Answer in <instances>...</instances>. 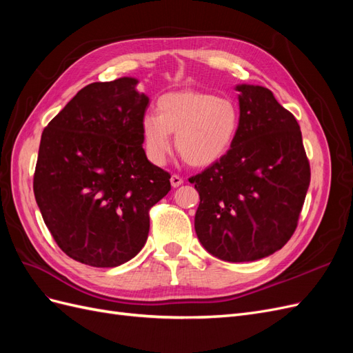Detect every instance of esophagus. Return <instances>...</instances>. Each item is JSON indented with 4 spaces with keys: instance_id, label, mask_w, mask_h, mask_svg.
I'll list each match as a JSON object with an SVG mask.
<instances>
[{
    "instance_id": "1",
    "label": "esophagus",
    "mask_w": 353,
    "mask_h": 353,
    "mask_svg": "<svg viewBox=\"0 0 353 353\" xmlns=\"http://www.w3.org/2000/svg\"><path fill=\"white\" fill-rule=\"evenodd\" d=\"M183 183H184V179L181 178L179 175H172V176H170V185H172L174 188L179 187Z\"/></svg>"
}]
</instances>
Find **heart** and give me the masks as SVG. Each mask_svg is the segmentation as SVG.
<instances>
[{
  "label": "heart",
  "mask_w": 353,
  "mask_h": 353,
  "mask_svg": "<svg viewBox=\"0 0 353 353\" xmlns=\"http://www.w3.org/2000/svg\"><path fill=\"white\" fill-rule=\"evenodd\" d=\"M157 114H145L141 137L147 157L163 165L175 134V147L190 166L206 168L225 156L240 130V108L231 97L183 90L163 94L156 104Z\"/></svg>",
  "instance_id": "obj_1"
}]
</instances>
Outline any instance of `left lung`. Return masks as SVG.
I'll list each match as a JSON object with an SVG mask.
<instances>
[{"mask_svg":"<svg viewBox=\"0 0 353 353\" xmlns=\"http://www.w3.org/2000/svg\"><path fill=\"white\" fill-rule=\"evenodd\" d=\"M240 130L231 150L190 183L200 203L194 228L227 262L266 258L290 240L311 169L296 117L261 85L240 83Z\"/></svg>","mask_w":353,"mask_h":353,"instance_id":"left-lung-1","label":"left lung"}]
</instances>
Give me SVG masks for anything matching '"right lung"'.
Returning <instances> with one entry per match:
<instances>
[{
	"label": "right lung",
	"instance_id": "add662e5",
	"mask_svg": "<svg viewBox=\"0 0 353 353\" xmlns=\"http://www.w3.org/2000/svg\"><path fill=\"white\" fill-rule=\"evenodd\" d=\"M123 77L82 88L42 132L34 193L47 228L69 258L114 268L148 237V210L170 175L143 148L148 97Z\"/></svg>",
	"mask_w": 353,
	"mask_h": 353
}]
</instances>
